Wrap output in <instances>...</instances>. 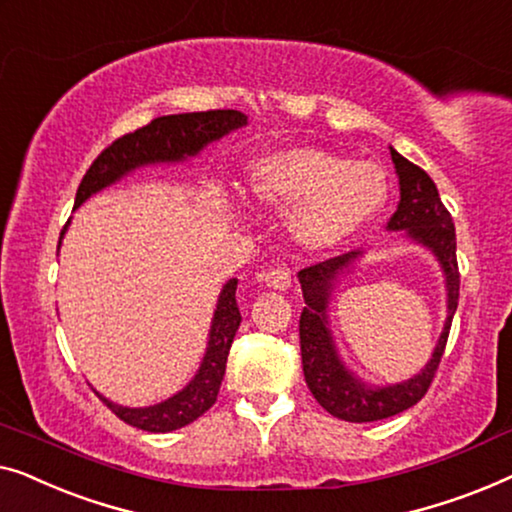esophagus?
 Returning <instances> with one entry per match:
<instances>
[{
  "instance_id": "esophagus-1",
  "label": "esophagus",
  "mask_w": 512,
  "mask_h": 512,
  "mask_svg": "<svg viewBox=\"0 0 512 512\" xmlns=\"http://www.w3.org/2000/svg\"><path fill=\"white\" fill-rule=\"evenodd\" d=\"M262 280L271 290H287L292 285V271L285 264H276L264 273Z\"/></svg>"
}]
</instances>
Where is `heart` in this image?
I'll list each match as a JSON object with an SVG mask.
<instances>
[{
    "label": "heart",
    "instance_id": "1",
    "mask_svg": "<svg viewBox=\"0 0 512 512\" xmlns=\"http://www.w3.org/2000/svg\"><path fill=\"white\" fill-rule=\"evenodd\" d=\"M248 194L259 208L287 213V232L301 248L329 250L376 218L387 199V178L376 162L290 148L248 169Z\"/></svg>",
    "mask_w": 512,
    "mask_h": 512
}]
</instances>
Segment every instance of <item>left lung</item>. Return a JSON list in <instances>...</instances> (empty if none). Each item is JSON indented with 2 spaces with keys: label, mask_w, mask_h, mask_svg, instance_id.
<instances>
[{
  "label": "left lung",
  "mask_w": 512,
  "mask_h": 512,
  "mask_svg": "<svg viewBox=\"0 0 512 512\" xmlns=\"http://www.w3.org/2000/svg\"><path fill=\"white\" fill-rule=\"evenodd\" d=\"M390 155L399 176L401 199L397 211L387 222V229L390 232H406L408 239L429 248L436 255L445 276V287H448V318H445V327L434 348V355L417 376L397 385H366L355 373L345 369L336 352L327 320V306L336 278L345 269H350L357 257H362V250L331 257L299 271L301 292H304L306 301V308L301 311L299 320L301 364H304L306 385L327 413L345 422L385 420V417L399 415L410 406H415L427 394L438 364H441L459 301L457 236L452 215L443 206L436 183L431 181L427 171L408 162L394 148H390Z\"/></svg>",
  "instance_id": "8db88e82"
}]
</instances>
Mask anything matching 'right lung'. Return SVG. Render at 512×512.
I'll use <instances>...</instances> for the list:
<instances>
[{
  "instance_id": "add662e5",
  "label": "right lung",
  "mask_w": 512,
  "mask_h": 512,
  "mask_svg": "<svg viewBox=\"0 0 512 512\" xmlns=\"http://www.w3.org/2000/svg\"><path fill=\"white\" fill-rule=\"evenodd\" d=\"M243 125H248L246 115L232 109L162 115V118L150 120L146 127L120 136L109 148L99 153L97 160L85 171L81 185H78L74 208L81 206L95 192L120 181L129 171L157 162H183L185 157L197 155L211 141H218ZM67 227L69 222L60 232V243ZM236 283L239 280L232 278L222 287L218 306H215L213 313L211 334H208L206 355L201 359L199 371L194 373V378L181 392L169 397L167 401L146 408L118 406V403L99 394V399L122 422L143 431L167 434V431L181 429L185 424L194 422L213 406L215 399H218L222 378H225L229 348H232L236 329L241 325V313L239 306H236Z\"/></svg>"
}]
</instances>
